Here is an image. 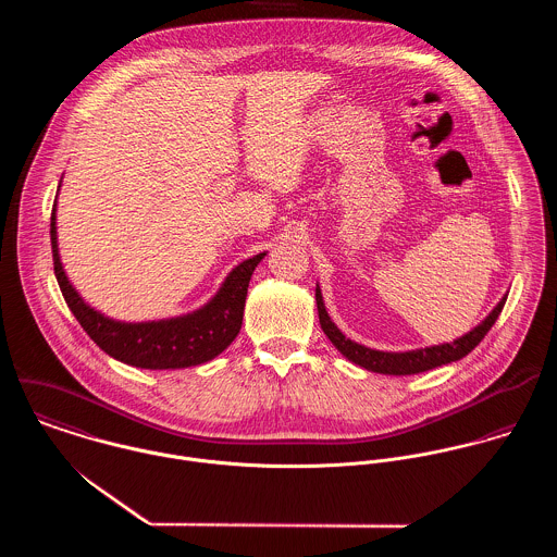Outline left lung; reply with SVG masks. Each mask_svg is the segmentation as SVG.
<instances>
[{
  "label": "left lung",
  "instance_id": "left-lung-1",
  "mask_svg": "<svg viewBox=\"0 0 557 557\" xmlns=\"http://www.w3.org/2000/svg\"><path fill=\"white\" fill-rule=\"evenodd\" d=\"M315 300H318L319 323L323 334L332 341V345L354 364L373 371V373H384V375H413V373H424L431 371L435 367L448 364V362H457L463 356H468L478 343L484 338V334L491 330V325L497 321L504 305H506V296L497 302V307L480 321L474 330H470L468 334L455 338L453 343H442V345H431V347H422V349H411V351H380V349H371L364 347L351 338H347L327 315L325 307H323V298H321V289L315 287Z\"/></svg>",
  "mask_w": 557,
  "mask_h": 557
}]
</instances>
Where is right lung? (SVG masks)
Here are the masks:
<instances>
[{"label":"right lung","instance_id":"add662e5","mask_svg":"<svg viewBox=\"0 0 557 557\" xmlns=\"http://www.w3.org/2000/svg\"><path fill=\"white\" fill-rule=\"evenodd\" d=\"M51 246L53 270L62 296L87 336L111 358L131 367L152 371L197 367L216 358L232 345L242 327L248 281L257 263L265 257V252H259L236 265L225 278L219 294L199 311L182 318L126 323L104 318L102 313L94 311L89 305L83 302L77 289L71 285L60 261L55 208L51 214Z\"/></svg>","mask_w":557,"mask_h":557}]
</instances>
